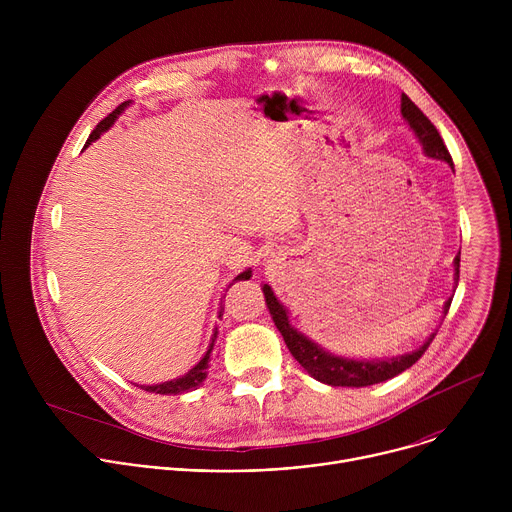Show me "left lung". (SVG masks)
Segmentation results:
<instances>
[{
  "instance_id": "1",
  "label": "left lung",
  "mask_w": 512,
  "mask_h": 512,
  "mask_svg": "<svg viewBox=\"0 0 512 512\" xmlns=\"http://www.w3.org/2000/svg\"><path fill=\"white\" fill-rule=\"evenodd\" d=\"M401 115H403L405 123L409 125V129L415 133L417 141L421 143L423 154L431 160H442V162L450 164L454 170L452 156L444 145L440 131L435 129V125L421 113V109L405 93L401 95ZM458 279H460V253L454 259V287H458ZM261 289H263L267 310H269L277 330L281 332L291 356H294L302 364L310 377H314L316 381L330 385V387H369V385L389 381V379L401 375L403 371H407L409 367H413V364L421 358V354L427 350L431 340L435 338V332H433L427 336V340L419 348L405 352V354L391 356V358L385 356V358L367 360V358L338 356V354L322 348L318 342L308 338L298 328H294V324L289 322L287 308L277 300L271 285L263 283ZM450 304H452V298L446 300V304H444V318L450 310Z\"/></svg>"
}]
</instances>
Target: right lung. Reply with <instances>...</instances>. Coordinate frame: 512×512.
Returning <instances> with one entry per match:
<instances>
[{
    "instance_id": "right-lung-1",
    "label": "right lung",
    "mask_w": 512,
    "mask_h": 512,
    "mask_svg": "<svg viewBox=\"0 0 512 512\" xmlns=\"http://www.w3.org/2000/svg\"><path fill=\"white\" fill-rule=\"evenodd\" d=\"M129 105H131V101H125V103H121L113 113H109V115L93 129V133H91L89 139H87V145H91V143L97 141L105 131H109V129L113 127V123L119 119V115H121ZM87 145H85V148H87ZM249 277H251V267L245 269L243 273H239V275L229 283V287H231L235 281L249 279ZM218 316H223V300H221V310H218ZM216 338H218V328H214L212 338H210V344H208L204 356L194 364V367H192L186 375H182V377H178V379H172V381H166V383H160V385H141V389L150 391V393H160V395H180V393H188V391L198 389V387L204 383L206 375H208L210 360H212V354H214Z\"/></svg>"
}]
</instances>
